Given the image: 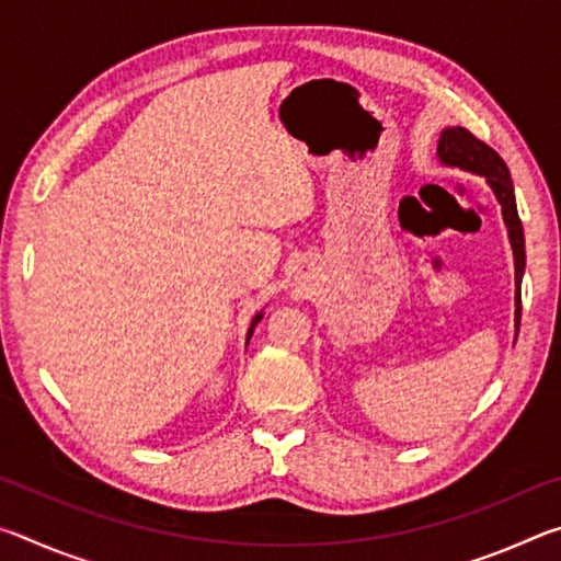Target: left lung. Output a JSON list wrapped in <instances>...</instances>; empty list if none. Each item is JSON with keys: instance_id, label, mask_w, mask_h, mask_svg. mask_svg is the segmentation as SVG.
Returning <instances> with one entry per match:
<instances>
[{"instance_id": "obj_1", "label": "left lung", "mask_w": 561, "mask_h": 561, "mask_svg": "<svg viewBox=\"0 0 561 561\" xmlns=\"http://www.w3.org/2000/svg\"><path fill=\"white\" fill-rule=\"evenodd\" d=\"M435 156H438L440 165L445 168H458V170H465V173L485 178L490 190L497 197V203L502 207V220H505V227H507L512 257H515V284H517L515 331H519V314H522L519 284H522V274H525V232H522V222H519L517 203H515V185H512L505 160H502L488 144H482V140L474 138L468 128H460V126L445 128L440 133Z\"/></svg>"}]
</instances>
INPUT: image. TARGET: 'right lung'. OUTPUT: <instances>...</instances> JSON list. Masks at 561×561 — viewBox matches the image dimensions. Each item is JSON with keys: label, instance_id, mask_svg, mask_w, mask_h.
Masks as SVG:
<instances>
[{"label": "right lung", "instance_id": "1", "mask_svg": "<svg viewBox=\"0 0 561 561\" xmlns=\"http://www.w3.org/2000/svg\"><path fill=\"white\" fill-rule=\"evenodd\" d=\"M262 317H264V311H260V314H254V319H252V324H250V331H247V344H250V339H252V334H254V327L260 324L262 321Z\"/></svg>", "mask_w": 561, "mask_h": 561}]
</instances>
